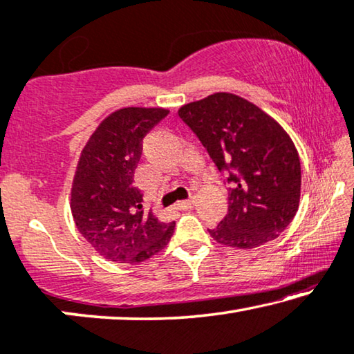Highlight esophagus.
<instances>
[{"label":"esophagus","mask_w":354,"mask_h":354,"mask_svg":"<svg viewBox=\"0 0 354 354\" xmlns=\"http://www.w3.org/2000/svg\"><path fill=\"white\" fill-rule=\"evenodd\" d=\"M194 205V198H187V200H181V202H178L175 205V208L179 211H186L189 209Z\"/></svg>","instance_id":"esophagus-1"}]
</instances>
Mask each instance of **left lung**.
<instances>
[{
    "instance_id": "8db88e82",
    "label": "left lung",
    "mask_w": 354,
    "mask_h": 354,
    "mask_svg": "<svg viewBox=\"0 0 354 354\" xmlns=\"http://www.w3.org/2000/svg\"><path fill=\"white\" fill-rule=\"evenodd\" d=\"M229 184V209L208 229L221 245L251 250L291 224L300 200L297 149L275 119L234 93H213L178 111Z\"/></svg>"
}]
</instances>
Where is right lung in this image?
I'll list each match as a JSON object with an SVG mask.
<instances>
[{"label": "right lung", "mask_w": 354, "mask_h": 354, "mask_svg": "<svg viewBox=\"0 0 354 354\" xmlns=\"http://www.w3.org/2000/svg\"><path fill=\"white\" fill-rule=\"evenodd\" d=\"M162 108H124L108 115L81 152L71 213L81 235L104 259L138 263L170 241L175 223H160L133 186L143 138L165 119Z\"/></svg>", "instance_id": "add662e5"}]
</instances>
